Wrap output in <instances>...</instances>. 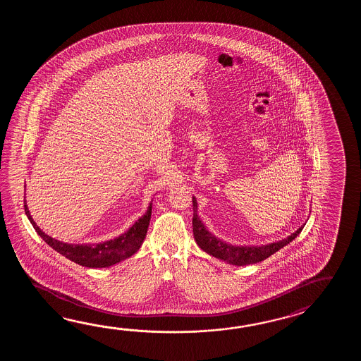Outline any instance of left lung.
Wrapping results in <instances>:
<instances>
[{
	"mask_svg": "<svg viewBox=\"0 0 361 361\" xmlns=\"http://www.w3.org/2000/svg\"><path fill=\"white\" fill-rule=\"evenodd\" d=\"M192 228H193V236L197 243V245L207 252L209 255L215 257L218 259L228 263L231 266H247V264H255L259 262L267 261L272 255L279 252V249H271V250H263V252H257V250H233L228 249L224 245H218V243L212 240L207 236V232L202 230L200 221L196 215V210H193V221H192Z\"/></svg>",
	"mask_w": 361,
	"mask_h": 361,
	"instance_id": "left-lung-1",
	"label": "left lung"
}]
</instances>
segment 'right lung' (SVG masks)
Segmentation results:
<instances>
[{
  "label": "right lung",
  "mask_w": 361,
  "mask_h": 361,
  "mask_svg": "<svg viewBox=\"0 0 361 361\" xmlns=\"http://www.w3.org/2000/svg\"><path fill=\"white\" fill-rule=\"evenodd\" d=\"M148 224H149V221H146L139 227L138 230L135 231V233L131 238H128V240L123 241V244L104 247V250L103 249H95V250L92 249V252L86 250V253H73L72 252L73 249L67 250V249L58 247L56 245L54 247L58 252H61V255L66 257L69 262L78 264L81 267H86V269L109 267V266H114L116 263H120V262L128 259L129 257L138 252L139 247L142 246L145 238H146ZM39 233L41 236H44L41 233V231H39Z\"/></svg>",
  "instance_id": "1"
}]
</instances>
